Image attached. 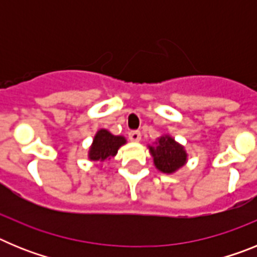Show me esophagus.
Here are the masks:
<instances>
[{
  "mask_svg": "<svg viewBox=\"0 0 257 257\" xmlns=\"http://www.w3.org/2000/svg\"><path fill=\"white\" fill-rule=\"evenodd\" d=\"M128 139H130L131 142H140V139H142V134L138 130L130 131V133H128Z\"/></svg>",
  "mask_w": 257,
  "mask_h": 257,
  "instance_id": "1",
  "label": "esophagus"
}]
</instances>
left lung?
<instances>
[{"label": "left lung", "instance_id": "1", "mask_svg": "<svg viewBox=\"0 0 257 257\" xmlns=\"http://www.w3.org/2000/svg\"><path fill=\"white\" fill-rule=\"evenodd\" d=\"M154 158V165L160 171L171 174L180 169L187 161V153L181 145L175 142L170 136H162L158 140L156 148L149 147Z\"/></svg>", "mask_w": 257, "mask_h": 257}]
</instances>
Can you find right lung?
<instances>
[{"label": "right lung", "mask_w": 257, "mask_h": 257, "mask_svg": "<svg viewBox=\"0 0 257 257\" xmlns=\"http://www.w3.org/2000/svg\"><path fill=\"white\" fill-rule=\"evenodd\" d=\"M124 143L126 140L122 136H114L106 130L97 131L90 149V160L100 161V162L106 161L110 157L115 156L118 148Z\"/></svg>", "instance_id": "add662e5"}]
</instances>
